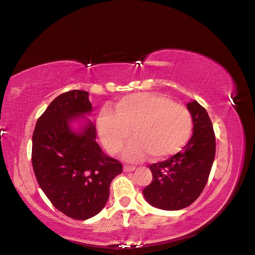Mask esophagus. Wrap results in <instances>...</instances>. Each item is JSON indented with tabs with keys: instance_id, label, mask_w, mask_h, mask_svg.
<instances>
[{
	"instance_id": "34e87169",
	"label": "esophagus",
	"mask_w": 255,
	"mask_h": 255,
	"mask_svg": "<svg viewBox=\"0 0 255 255\" xmlns=\"http://www.w3.org/2000/svg\"><path fill=\"white\" fill-rule=\"evenodd\" d=\"M135 169H136V166H134V165H128V164H126L124 166V170L126 172H131V171H134Z\"/></svg>"
}]
</instances>
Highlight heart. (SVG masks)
<instances>
[{
    "label": "heart",
    "mask_w": 255,
    "mask_h": 255,
    "mask_svg": "<svg viewBox=\"0 0 255 255\" xmlns=\"http://www.w3.org/2000/svg\"><path fill=\"white\" fill-rule=\"evenodd\" d=\"M192 128L184 105L156 93L125 96L116 102L115 112L105 108L98 118L100 139L111 154L120 153L133 131L136 140L126 151L128 160L141 159L146 153L156 160L176 154L188 142Z\"/></svg>",
    "instance_id": "obj_1"
}]
</instances>
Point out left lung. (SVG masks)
<instances>
[{"label":"left lung","instance_id":"1","mask_svg":"<svg viewBox=\"0 0 255 255\" xmlns=\"http://www.w3.org/2000/svg\"><path fill=\"white\" fill-rule=\"evenodd\" d=\"M193 119V135L181 152L148 165L153 180L142 191L155 208L174 211L190 206L205 189L215 156V134L205 108L187 104Z\"/></svg>","mask_w":255,"mask_h":255}]
</instances>
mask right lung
I'll return each mask as SVG.
<instances>
[{
  "label": "right lung",
  "mask_w": 255,
  "mask_h": 255,
  "mask_svg": "<svg viewBox=\"0 0 255 255\" xmlns=\"http://www.w3.org/2000/svg\"><path fill=\"white\" fill-rule=\"evenodd\" d=\"M92 110L89 93L66 92L48 105L32 135L31 161L40 188L56 209L79 221L101 211L112 180L122 172V164L96 142L93 122L80 131L71 128L74 119Z\"/></svg>",
  "instance_id": "obj_1"
}]
</instances>
